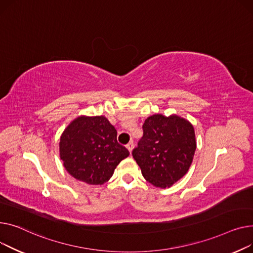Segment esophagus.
Segmentation results:
<instances>
[{
    "label": "esophagus",
    "instance_id": "esophagus-1",
    "mask_svg": "<svg viewBox=\"0 0 253 253\" xmlns=\"http://www.w3.org/2000/svg\"><path fill=\"white\" fill-rule=\"evenodd\" d=\"M126 148H127V150L129 151V152H131L132 151V149H133V142H129V143H127L126 144Z\"/></svg>",
    "mask_w": 253,
    "mask_h": 253
}]
</instances>
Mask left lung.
<instances>
[{
    "label": "left lung",
    "instance_id": "8db88e82",
    "mask_svg": "<svg viewBox=\"0 0 253 253\" xmlns=\"http://www.w3.org/2000/svg\"><path fill=\"white\" fill-rule=\"evenodd\" d=\"M195 150V131L190 122L175 114H154L145 121L132 157L147 182L167 188L188 172Z\"/></svg>",
    "mask_w": 253,
    "mask_h": 253
}]
</instances>
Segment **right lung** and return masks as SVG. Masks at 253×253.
<instances>
[{
    "mask_svg": "<svg viewBox=\"0 0 253 253\" xmlns=\"http://www.w3.org/2000/svg\"><path fill=\"white\" fill-rule=\"evenodd\" d=\"M117 131L105 116H79L62 132L59 152L67 172L90 185L109 181L128 150L117 142Z\"/></svg>",
    "mask_w": 253,
    "mask_h": 253,
    "instance_id": "1",
    "label": "right lung"
}]
</instances>
